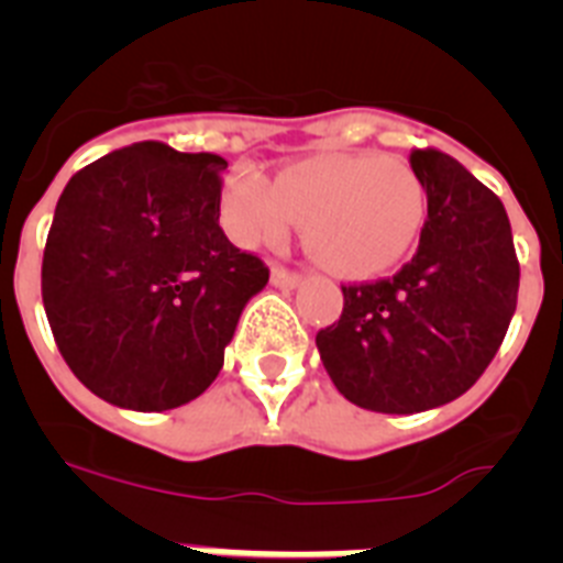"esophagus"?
<instances>
[{
  "instance_id": "esophagus-1",
  "label": "esophagus",
  "mask_w": 563,
  "mask_h": 563,
  "mask_svg": "<svg viewBox=\"0 0 563 563\" xmlns=\"http://www.w3.org/2000/svg\"><path fill=\"white\" fill-rule=\"evenodd\" d=\"M271 278H273V285H276V287H285V290H290V287L301 285V273L285 271V267H273Z\"/></svg>"
}]
</instances>
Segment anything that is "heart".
<instances>
[{"label": "heart", "mask_w": 563, "mask_h": 563, "mask_svg": "<svg viewBox=\"0 0 563 563\" xmlns=\"http://www.w3.org/2000/svg\"><path fill=\"white\" fill-rule=\"evenodd\" d=\"M225 225L242 245H278L307 222V247L330 271L369 276L400 262L426 222V188L383 154H318L265 180L236 168L222 188Z\"/></svg>", "instance_id": "1"}]
</instances>
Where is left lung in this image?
<instances>
[{
	"label": "left lung",
	"instance_id": "8db88e82",
	"mask_svg": "<svg viewBox=\"0 0 563 563\" xmlns=\"http://www.w3.org/2000/svg\"><path fill=\"white\" fill-rule=\"evenodd\" d=\"M429 197L411 262L341 285L343 312L316 346L335 389L361 409L415 415L456 400L499 352L519 298L505 206L445 152L411 148Z\"/></svg>",
	"mask_w": 563,
	"mask_h": 563
}]
</instances>
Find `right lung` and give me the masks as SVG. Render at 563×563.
<instances>
[{"instance_id":"obj_1","label":"right lung","mask_w":563,"mask_h":563,"mask_svg":"<svg viewBox=\"0 0 563 563\" xmlns=\"http://www.w3.org/2000/svg\"><path fill=\"white\" fill-rule=\"evenodd\" d=\"M225 157L132 143L73 174L42 258V301L73 375L101 400L166 411L220 375L271 271L220 228Z\"/></svg>"}]
</instances>
